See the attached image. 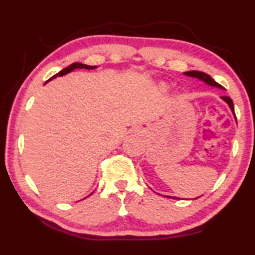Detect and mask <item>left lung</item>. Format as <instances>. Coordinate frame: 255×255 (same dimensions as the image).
I'll return each instance as SVG.
<instances>
[{
	"mask_svg": "<svg viewBox=\"0 0 255 255\" xmlns=\"http://www.w3.org/2000/svg\"><path fill=\"white\" fill-rule=\"evenodd\" d=\"M184 75L187 76H191V77H196V79L200 80L202 82H205V83H207L210 86H216V88L218 89H224L223 86L221 84H218L217 82H216L215 80H213V77H211L210 75L206 74V73L204 72H199V71H189V72H184ZM222 99L224 101H225L228 106H230L231 110L233 112V115H234V117L236 119V116H235V112H234V103H233V100L230 98V97H222ZM167 198H174V199H179V198L176 197H171V196H167Z\"/></svg>",
	"mask_w": 255,
	"mask_h": 255,
	"instance_id": "obj_1",
	"label": "left lung"
}]
</instances>
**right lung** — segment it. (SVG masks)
I'll use <instances>...</instances> for the list:
<instances>
[{"mask_svg": "<svg viewBox=\"0 0 255 255\" xmlns=\"http://www.w3.org/2000/svg\"><path fill=\"white\" fill-rule=\"evenodd\" d=\"M76 68H85V70H94V68H97V66H90V65H85V64H82V63H73L72 65H70V66H67L66 68H64V70H62L60 72H58L57 74H55L54 76H51L50 79L47 81V82H49V81H51L53 79H56V77L57 76H63V75H66V74H68V73H71L72 71H74V70H76ZM46 82V83H47ZM92 195V193H91ZM90 195V196H91ZM89 197V196H88Z\"/></svg>", "mask_w": 255, "mask_h": 255, "instance_id": "1", "label": "right lung"}]
</instances>
